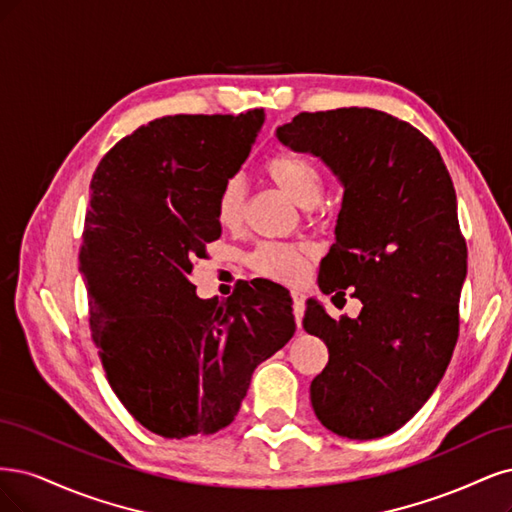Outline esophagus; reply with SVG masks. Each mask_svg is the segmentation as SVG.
Returning a JSON list of instances; mask_svg holds the SVG:
<instances>
[{"instance_id": "obj_1", "label": "esophagus", "mask_w": 512, "mask_h": 512, "mask_svg": "<svg viewBox=\"0 0 512 512\" xmlns=\"http://www.w3.org/2000/svg\"><path fill=\"white\" fill-rule=\"evenodd\" d=\"M291 298H293V317L298 327H302L304 319V291L302 289H291Z\"/></svg>"}]
</instances>
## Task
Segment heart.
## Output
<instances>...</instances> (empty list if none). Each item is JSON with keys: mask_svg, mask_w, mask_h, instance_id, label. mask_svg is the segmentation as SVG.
I'll use <instances>...</instances> for the list:
<instances>
[{"mask_svg": "<svg viewBox=\"0 0 512 512\" xmlns=\"http://www.w3.org/2000/svg\"><path fill=\"white\" fill-rule=\"evenodd\" d=\"M268 178L283 191L291 202L302 208L315 206L321 200V172L315 161L298 153H276L266 166ZM244 210V183L238 176L223 180L214 200V219L225 229H234L242 221ZM312 249L306 244L261 242L251 253L249 263L259 274L280 280V283H300L308 274Z\"/></svg>", "mask_w": 512, "mask_h": 512, "instance_id": "1", "label": "heart"}]
</instances>
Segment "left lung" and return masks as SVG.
I'll list each match as a JSON object with an SVG mask.
<instances>
[{"mask_svg":"<svg viewBox=\"0 0 512 512\" xmlns=\"http://www.w3.org/2000/svg\"><path fill=\"white\" fill-rule=\"evenodd\" d=\"M276 138L338 178L319 289L361 302L355 319L336 321L306 300L304 329L329 351L310 383L312 408L338 436H387L430 400L457 342L468 251L449 170L419 129L372 108L302 112Z\"/></svg>","mask_w":512,"mask_h":512,"instance_id":"1","label":"left lung"}]
</instances>
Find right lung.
<instances>
[{
  "label": "right lung",
  "instance_id": "obj_1",
  "mask_svg": "<svg viewBox=\"0 0 512 512\" xmlns=\"http://www.w3.org/2000/svg\"><path fill=\"white\" fill-rule=\"evenodd\" d=\"M263 110L176 114L102 159L80 246L91 336L121 404L163 438L234 421L255 368L291 340L293 300L255 278L227 302L195 295L193 263L221 236L214 200L249 157Z\"/></svg>",
  "mask_w": 512,
  "mask_h": 512
}]
</instances>
